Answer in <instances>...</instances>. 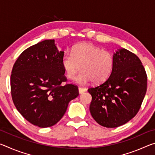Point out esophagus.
Here are the masks:
<instances>
[{"label":"esophagus","mask_w":155,"mask_h":155,"mask_svg":"<svg viewBox=\"0 0 155 155\" xmlns=\"http://www.w3.org/2000/svg\"><path fill=\"white\" fill-rule=\"evenodd\" d=\"M86 88L85 87H78V92H79V94H83L85 92V91H86Z\"/></svg>","instance_id":"34e87169"}]
</instances>
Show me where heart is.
<instances>
[{"label": "heart", "mask_w": 155, "mask_h": 155, "mask_svg": "<svg viewBox=\"0 0 155 155\" xmlns=\"http://www.w3.org/2000/svg\"><path fill=\"white\" fill-rule=\"evenodd\" d=\"M61 65L69 79L74 78L81 67L82 71L75 78L78 84L83 85L91 81L101 83L111 75L114 58L109 51L102 50L94 44L84 43L75 46L72 54L65 53L62 57Z\"/></svg>", "instance_id": "obj_1"}]
</instances>
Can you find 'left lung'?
<instances>
[{
    "instance_id": "obj_1",
    "label": "left lung",
    "mask_w": 155,
    "mask_h": 155,
    "mask_svg": "<svg viewBox=\"0 0 155 155\" xmlns=\"http://www.w3.org/2000/svg\"><path fill=\"white\" fill-rule=\"evenodd\" d=\"M114 65L104 83L88 89L90 111L100 125L115 128L126 124L140 110L147 90V75L139 57L125 48L114 54Z\"/></svg>"
}]
</instances>
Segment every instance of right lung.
Masks as SVG:
<instances>
[{
  "instance_id": "add662e5",
  "label": "right lung",
  "mask_w": 155,
  "mask_h": 155,
  "mask_svg": "<svg viewBox=\"0 0 155 155\" xmlns=\"http://www.w3.org/2000/svg\"><path fill=\"white\" fill-rule=\"evenodd\" d=\"M64 55L54 40H46L23 51L13 67L14 105L28 122L40 128L57 124L70 101L78 96L77 86L61 85L67 80L61 65Z\"/></svg>"
}]
</instances>
